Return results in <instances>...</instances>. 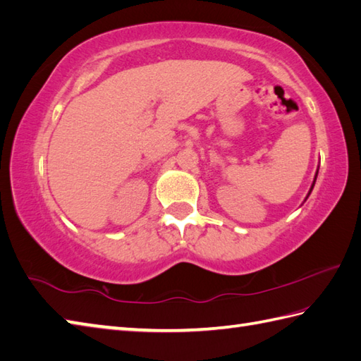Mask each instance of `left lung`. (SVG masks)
Wrapping results in <instances>:
<instances>
[{"label":"left lung","mask_w":361,"mask_h":361,"mask_svg":"<svg viewBox=\"0 0 361 361\" xmlns=\"http://www.w3.org/2000/svg\"><path fill=\"white\" fill-rule=\"evenodd\" d=\"M312 188H314V185H312Z\"/></svg>","instance_id":"1"}]
</instances>
